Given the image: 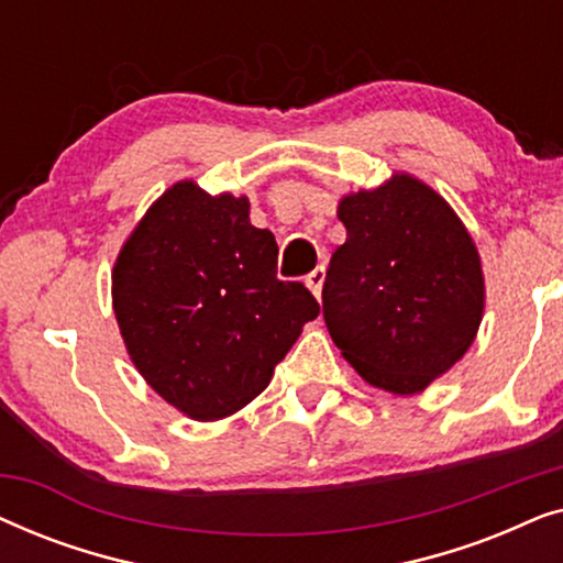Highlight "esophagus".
Instances as JSON below:
<instances>
[{
    "mask_svg": "<svg viewBox=\"0 0 563 563\" xmlns=\"http://www.w3.org/2000/svg\"><path fill=\"white\" fill-rule=\"evenodd\" d=\"M322 282H325V266H318V268H314V272L307 274V279H305V284H307V287H310V291L318 299L322 295Z\"/></svg>",
    "mask_w": 563,
    "mask_h": 563,
    "instance_id": "34e87169",
    "label": "esophagus"
}]
</instances>
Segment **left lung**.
<instances>
[{"label": "left lung", "mask_w": 563, "mask_h": 563, "mask_svg": "<svg viewBox=\"0 0 563 563\" xmlns=\"http://www.w3.org/2000/svg\"><path fill=\"white\" fill-rule=\"evenodd\" d=\"M345 243L330 258L322 318L374 387L415 395L472 345L484 279L466 228L445 199L395 176L338 207Z\"/></svg>", "instance_id": "1"}]
</instances>
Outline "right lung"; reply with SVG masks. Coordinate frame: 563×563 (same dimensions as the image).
<instances>
[{"label":"right lung","mask_w":563,"mask_h":563,"mask_svg":"<svg viewBox=\"0 0 563 563\" xmlns=\"http://www.w3.org/2000/svg\"><path fill=\"white\" fill-rule=\"evenodd\" d=\"M279 245L253 228L245 197L181 181L120 251L114 314L145 382L195 420L228 418L258 397L318 318L302 282L276 276Z\"/></svg>","instance_id":"add662e5"}]
</instances>
